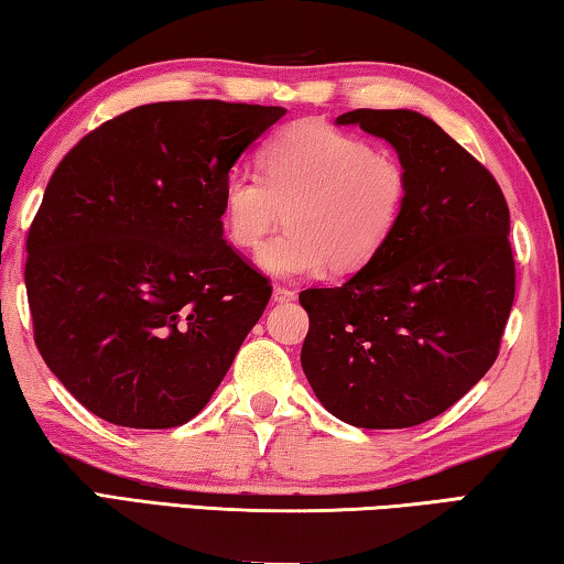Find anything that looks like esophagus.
I'll return each instance as SVG.
<instances>
[{
	"label": "esophagus",
	"mask_w": 564,
	"mask_h": 564,
	"mask_svg": "<svg viewBox=\"0 0 564 564\" xmlns=\"http://www.w3.org/2000/svg\"><path fill=\"white\" fill-rule=\"evenodd\" d=\"M293 299H295V291L285 289V285H279V283L273 285V301H275V303H289V301H293Z\"/></svg>",
	"instance_id": "34e87169"
}]
</instances>
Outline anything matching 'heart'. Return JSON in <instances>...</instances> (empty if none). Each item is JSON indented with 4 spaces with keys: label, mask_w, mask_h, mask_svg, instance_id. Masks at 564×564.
Masks as SVG:
<instances>
[{
    "label": "heart",
    "mask_w": 564,
    "mask_h": 564,
    "mask_svg": "<svg viewBox=\"0 0 564 564\" xmlns=\"http://www.w3.org/2000/svg\"><path fill=\"white\" fill-rule=\"evenodd\" d=\"M408 204L405 166L366 139L328 121L281 129L259 154V174L228 171L221 224L241 251L259 248L283 218V231L261 248L259 265L279 279H301L328 265L356 273L393 238Z\"/></svg>",
    "instance_id": "heart-1"
}]
</instances>
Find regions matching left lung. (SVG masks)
Returning a JSON list of instances; mask_svg holds the SVG:
<instances>
[{"label": "left lung", "instance_id": "obj_1", "mask_svg": "<svg viewBox=\"0 0 564 564\" xmlns=\"http://www.w3.org/2000/svg\"><path fill=\"white\" fill-rule=\"evenodd\" d=\"M398 151L408 204L373 261L336 289H305L301 366L343 423L413 427L445 413L500 352L514 301L510 212L498 181L423 113L356 109Z\"/></svg>", "mask_w": 564, "mask_h": 564}]
</instances>
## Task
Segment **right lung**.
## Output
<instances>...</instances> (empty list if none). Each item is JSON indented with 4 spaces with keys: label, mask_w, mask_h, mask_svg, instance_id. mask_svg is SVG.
<instances>
[{
    "label": "right lung",
    "mask_w": 564,
    "mask_h": 564,
    "mask_svg": "<svg viewBox=\"0 0 564 564\" xmlns=\"http://www.w3.org/2000/svg\"><path fill=\"white\" fill-rule=\"evenodd\" d=\"M283 107L144 104L87 133L26 236L34 343L113 425L164 431L212 400L271 281L224 241L221 184Z\"/></svg>",
    "instance_id": "1"
}]
</instances>
